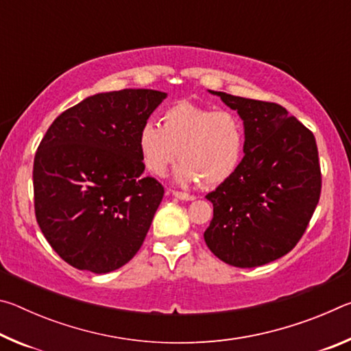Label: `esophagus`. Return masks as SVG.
<instances>
[{
    "mask_svg": "<svg viewBox=\"0 0 351 351\" xmlns=\"http://www.w3.org/2000/svg\"><path fill=\"white\" fill-rule=\"evenodd\" d=\"M171 195H173L175 198L182 199V201H193L195 199L193 195H189L186 192H176V190H173V192H171Z\"/></svg>",
    "mask_w": 351,
    "mask_h": 351,
    "instance_id": "1",
    "label": "esophagus"
}]
</instances>
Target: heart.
<instances>
[{
    "label": "heart",
    "mask_w": 351,
    "mask_h": 351,
    "mask_svg": "<svg viewBox=\"0 0 351 351\" xmlns=\"http://www.w3.org/2000/svg\"><path fill=\"white\" fill-rule=\"evenodd\" d=\"M245 127L228 110L181 100L162 112L161 127L145 122L138 133V150L147 171L162 176L176 156L175 181L212 187L239 170L245 152Z\"/></svg>",
    "instance_id": "1"
}]
</instances>
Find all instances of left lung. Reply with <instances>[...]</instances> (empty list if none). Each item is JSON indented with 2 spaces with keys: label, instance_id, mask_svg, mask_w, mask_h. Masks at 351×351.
Wrapping results in <instances>:
<instances>
[{
  "label": "left lung",
  "instance_id": "obj_1",
  "mask_svg": "<svg viewBox=\"0 0 351 351\" xmlns=\"http://www.w3.org/2000/svg\"><path fill=\"white\" fill-rule=\"evenodd\" d=\"M209 93L239 112L246 139L235 175L206 195L204 241L224 263L255 268L288 254L310 223L322 187L316 139L282 105Z\"/></svg>",
  "mask_w": 351,
  "mask_h": 351
}]
</instances>
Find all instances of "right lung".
Wrapping results in <instances>:
<instances>
[{"label": "right lung", "mask_w": 351, "mask_h": 351, "mask_svg": "<svg viewBox=\"0 0 351 351\" xmlns=\"http://www.w3.org/2000/svg\"><path fill=\"white\" fill-rule=\"evenodd\" d=\"M167 97L154 90L99 93L63 111L34 159L35 217L77 269L106 274L139 251L164 187L142 176L138 133Z\"/></svg>", "instance_id": "right-lung-1"}]
</instances>
